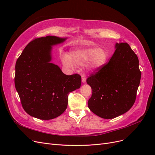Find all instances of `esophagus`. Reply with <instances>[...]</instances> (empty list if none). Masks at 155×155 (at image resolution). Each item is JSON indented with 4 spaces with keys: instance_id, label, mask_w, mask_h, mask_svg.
I'll return each mask as SVG.
<instances>
[{
    "instance_id": "1",
    "label": "esophagus",
    "mask_w": 155,
    "mask_h": 155,
    "mask_svg": "<svg viewBox=\"0 0 155 155\" xmlns=\"http://www.w3.org/2000/svg\"><path fill=\"white\" fill-rule=\"evenodd\" d=\"M82 82L83 83L86 82V75H85V74H82Z\"/></svg>"
}]
</instances>
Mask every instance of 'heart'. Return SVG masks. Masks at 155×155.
Segmentation results:
<instances>
[{
    "label": "heart",
    "mask_w": 155,
    "mask_h": 155,
    "mask_svg": "<svg viewBox=\"0 0 155 155\" xmlns=\"http://www.w3.org/2000/svg\"><path fill=\"white\" fill-rule=\"evenodd\" d=\"M108 60V53L102 48H84L72 51L71 56L65 54L62 56V63L68 68L73 69L74 64L78 66L87 65L89 69L94 71L104 67Z\"/></svg>",
    "instance_id": "obj_1"
}]
</instances>
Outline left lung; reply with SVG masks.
<instances>
[{
	"instance_id": "1",
	"label": "left lung",
	"mask_w": 155,
	"mask_h": 155,
	"mask_svg": "<svg viewBox=\"0 0 155 155\" xmlns=\"http://www.w3.org/2000/svg\"><path fill=\"white\" fill-rule=\"evenodd\" d=\"M114 48L109 62L86 81L92 89L88 107L105 119L116 118L131 108L141 78L138 57L129 45L116 43Z\"/></svg>"
}]
</instances>
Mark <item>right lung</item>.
I'll return each instance as SVG.
<instances>
[{
  "label": "right lung",
  "mask_w": 155,
  "mask_h": 155,
  "mask_svg": "<svg viewBox=\"0 0 155 155\" xmlns=\"http://www.w3.org/2000/svg\"><path fill=\"white\" fill-rule=\"evenodd\" d=\"M66 39L56 36L34 39L17 59L15 85L24 111L33 117H58L68 107L69 93L81 87L79 74L66 75L51 62L52 46Z\"/></svg>",
  "instance_id": "1"
}]
</instances>
